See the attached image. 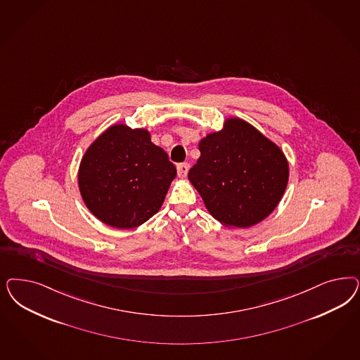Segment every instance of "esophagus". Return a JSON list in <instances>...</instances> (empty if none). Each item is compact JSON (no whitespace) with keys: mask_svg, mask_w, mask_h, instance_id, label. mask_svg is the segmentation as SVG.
Returning <instances> with one entry per match:
<instances>
[{"mask_svg":"<svg viewBox=\"0 0 360 360\" xmlns=\"http://www.w3.org/2000/svg\"><path fill=\"white\" fill-rule=\"evenodd\" d=\"M188 171H189V164L188 162H181V164L177 165V174H179V177H181V179L186 177Z\"/></svg>","mask_w":360,"mask_h":360,"instance_id":"obj_1","label":"esophagus"}]
</instances>
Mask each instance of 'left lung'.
Wrapping results in <instances>:
<instances>
[{
	"label": "left lung",
	"instance_id": "left-lung-1",
	"mask_svg": "<svg viewBox=\"0 0 360 360\" xmlns=\"http://www.w3.org/2000/svg\"><path fill=\"white\" fill-rule=\"evenodd\" d=\"M201 156L188 179L209 213L226 226L249 228L278 205L289 164L278 147L241 119L198 143Z\"/></svg>",
	"mask_w": 360,
	"mask_h": 360
}]
</instances>
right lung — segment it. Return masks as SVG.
Instances as JSON below:
<instances>
[{
  "instance_id": "right-lung-1",
  "label": "right lung",
  "mask_w": 360,
  "mask_h": 360,
  "mask_svg": "<svg viewBox=\"0 0 360 360\" xmlns=\"http://www.w3.org/2000/svg\"><path fill=\"white\" fill-rule=\"evenodd\" d=\"M176 167L155 146L147 129L108 128L82 159L78 183L94 216L107 225L131 229L160 209Z\"/></svg>"
}]
</instances>
